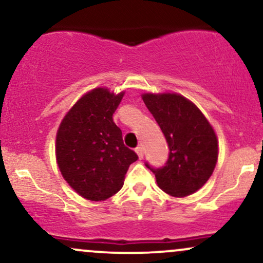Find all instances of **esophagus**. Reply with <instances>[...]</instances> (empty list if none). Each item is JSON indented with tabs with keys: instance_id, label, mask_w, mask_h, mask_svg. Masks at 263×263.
<instances>
[{
	"instance_id": "1",
	"label": "esophagus",
	"mask_w": 263,
	"mask_h": 263,
	"mask_svg": "<svg viewBox=\"0 0 263 263\" xmlns=\"http://www.w3.org/2000/svg\"><path fill=\"white\" fill-rule=\"evenodd\" d=\"M136 153H137V155H138V158H140V159L143 158V155H144V153H143V147H137V148H136Z\"/></svg>"
}]
</instances>
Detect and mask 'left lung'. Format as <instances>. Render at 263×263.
Segmentation results:
<instances>
[{
	"label": "left lung",
	"instance_id": "obj_1",
	"mask_svg": "<svg viewBox=\"0 0 263 263\" xmlns=\"http://www.w3.org/2000/svg\"><path fill=\"white\" fill-rule=\"evenodd\" d=\"M170 148L167 162L155 168L157 184L172 197H186L208 182L218 161L215 132L193 102L177 93L142 96Z\"/></svg>",
	"mask_w": 263,
	"mask_h": 263
}]
</instances>
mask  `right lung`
<instances>
[{"mask_svg":"<svg viewBox=\"0 0 263 263\" xmlns=\"http://www.w3.org/2000/svg\"><path fill=\"white\" fill-rule=\"evenodd\" d=\"M123 92L104 87L84 95L60 123L55 153L64 179L81 197L100 201L122 188L135 151L123 144L122 131L112 115Z\"/></svg>","mask_w":263,"mask_h":263,"instance_id":"1","label":"right lung"}]
</instances>
